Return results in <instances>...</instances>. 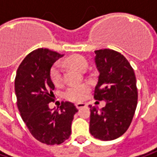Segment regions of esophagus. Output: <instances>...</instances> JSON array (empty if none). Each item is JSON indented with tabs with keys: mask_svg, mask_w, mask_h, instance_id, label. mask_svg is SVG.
Segmentation results:
<instances>
[{
	"mask_svg": "<svg viewBox=\"0 0 157 157\" xmlns=\"http://www.w3.org/2000/svg\"><path fill=\"white\" fill-rule=\"evenodd\" d=\"M87 105L85 103H76L75 104V106H76V108L77 109H81V108H83V107H85Z\"/></svg>",
	"mask_w": 157,
	"mask_h": 157,
	"instance_id": "34e87169",
	"label": "esophagus"
}]
</instances>
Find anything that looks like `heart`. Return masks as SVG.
<instances>
[{"instance_id":"b5f03b06","label":"heart","mask_w":157,"mask_h":157,"mask_svg":"<svg viewBox=\"0 0 157 157\" xmlns=\"http://www.w3.org/2000/svg\"><path fill=\"white\" fill-rule=\"evenodd\" d=\"M64 65H67L73 68L76 69L80 72H84L87 69L88 63L83 57L80 55H73L67 59H66L64 61H62ZM50 75L52 82L55 85H61L63 82V67L60 62H57L52 66L50 72ZM90 91V87L86 84H79V85L72 86L67 89L66 91L67 98L75 101L80 102L85 98Z\"/></svg>"}]
</instances>
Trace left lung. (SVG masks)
I'll return each mask as SVG.
<instances>
[{"mask_svg":"<svg viewBox=\"0 0 157 157\" xmlns=\"http://www.w3.org/2000/svg\"><path fill=\"white\" fill-rule=\"evenodd\" d=\"M99 73L94 98L105 106L90 105V132L101 140H113L126 133L137 106L138 92L133 67L121 53L110 49L95 51Z\"/></svg>","mask_w":157,"mask_h":157,"instance_id":"1","label":"left lung"}]
</instances>
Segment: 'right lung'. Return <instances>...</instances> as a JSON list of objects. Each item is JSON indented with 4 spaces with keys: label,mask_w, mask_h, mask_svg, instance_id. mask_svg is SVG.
Here are the masks:
<instances>
[{
    "label": "right lung",
    "mask_w": 157,
    "mask_h": 157,
    "mask_svg": "<svg viewBox=\"0 0 157 157\" xmlns=\"http://www.w3.org/2000/svg\"><path fill=\"white\" fill-rule=\"evenodd\" d=\"M63 56L43 48L31 52L19 66L15 80L21 117L33 137L47 145L60 144L69 138L74 115L78 112L70 102H63L56 110L48 105L54 98L51 68Z\"/></svg>",
    "instance_id": "obj_1"
}]
</instances>
